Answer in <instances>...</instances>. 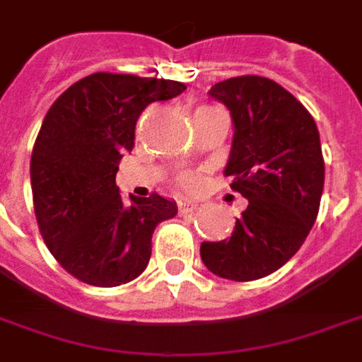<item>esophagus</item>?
Returning a JSON list of instances; mask_svg holds the SVG:
<instances>
[{"label": "esophagus", "instance_id": "esophagus-1", "mask_svg": "<svg viewBox=\"0 0 362 362\" xmlns=\"http://www.w3.org/2000/svg\"><path fill=\"white\" fill-rule=\"evenodd\" d=\"M178 209H180V213H192V211L197 209V205L192 199H180L178 202Z\"/></svg>", "mask_w": 362, "mask_h": 362}]
</instances>
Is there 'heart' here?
Listing matches in <instances>:
<instances>
[{
	"mask_svg": "<svg viewBox=\"0 0 362 362\" xmlns=\"http://www.w3.org/2000/svg\"><path fill=\"white\" fill-rule=\"evenodd\" d=\"M180 184L184 188H194L195 184H197V178H195L194 174H184L180 178Z\"/></svg>",
	"mask_w": 362,
	"mask_h": 362,
	"instance_id": "1",
	"label": "heart"
}]
</instances>
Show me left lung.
Here are the masks:
<instances>
[{
    "label": "left lung",
    "mask_w": 362,
    "mask_h": 362,
    "mask_svg": "<svg viewBox=\"0 0 362 362\" xmlns=\"http://www.w3.org/2000/svg\"><path fill=\"white\" fill-rule=\"evenodd\" d=\"M209 95L232 115L224 174L247 209L230 238L202 243V261L226 280H259L296 255L317 221L324 188L320 136L309 111L274 80L235 76Z\"/></svg>",
    "instance_id": "obj_1"
}]
</instances>
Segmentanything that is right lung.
Instances as JSON below:
<instances>
[{"label": "right lung", "mask_w": 362, "mask_h": 362, "mask_svg": "<svg viewBox=\"0 0 362 362\" xmlns=\"http://www.w3.org/2000/svg\"><path fill=\"white\" fill-rule=\"evenodd\" d=\"M184 90L174 80L93 72L45 115L30 159L34 213L47 249L80 282H132L149 263L157 224L178 213L159 194L127 203L115 178L141 111Z\"/></svg>", "instance_id": "obj_1"}]
</instances>
